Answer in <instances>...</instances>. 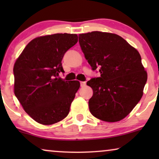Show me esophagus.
Returning <instances> with one entry per match:
<instances>
[{
	"instance_id": "34e87169",
	"label": "esophagus",
	"mask_w": 159,
	"mask_h": 159,
	"mask_svg": "<svg viewBox=\"0 0 159 159\" xmlns=\"http://www.w3.org/2000/svg\"><path fill=\"white\" fill-rule=\"evenodd\" d=\"M85 84H86V82H80V86L81 87L85 86Z\"/></svg>"
}]
</instances>
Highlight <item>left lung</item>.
Wrapping results in <instances>:
<instances>
[{"mask_svg": "<svg viewBox=\"0 0 159 159\" xmlns=\"http://www.w3.org/2000/svg\"><path fill=\"white\" fill-rule=\"evenodd\" d=\"M79 43L92 70L101 73L87 82L93 91L90 113L102 121L121 120L140 101L147 82L140 53L121 37L108 32L80 34Z\"/></svg>", "mask_w": 159, "mask_h": 159, "instance_id": "1", "label": "left lung"}]
</instances>
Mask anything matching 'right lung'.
Returning a JSON list of instances; mask_svg holds the SVG:
<instances>
[{"label":"right lung","mask_w":159,"mask_h":159,"mask_svg":"<svg viewBox=\"0 0 159 159\" xmlns=\"http://www.w3.org/2000/svg\"><path fill=\"white\" fill-rule=\"evenodd\" d=\"M78 41L76 34L39 37L28 43L14 66V94L37 122L55 124L69 114L79 81L58 77L64 54Z\"/></svg>","instance_id":"obj_1"}]
</instances>
